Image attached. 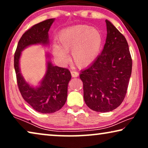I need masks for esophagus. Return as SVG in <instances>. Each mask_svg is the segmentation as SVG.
<instances>
[{"mask_svg": "<svg viewBox=\"0 0 148 148\" xmlns=\"http://www.w3.org/2000/svg\"><path fill=\"white\" fill-rule=\"evenodd\" d=\"M71 73L73 77H77L79 76V73L75 71H71Z\"/></svg>", "mask_w": 148, "mask_h": 148, "instance_id": "34e87169", "label": "esophagus"}]
</instances>
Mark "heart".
<instances>
[{"instance_id": "b5f03b06", "label": "heart", "mask_w": 148, "mask_h": 148, "mask_svg": "<svg viewBox=\"0 0 148 148\" xmlns=\"http://www.w3.org/2000/svg\"><path fill=\"white\" fill-rule=\"evenodd\" d=\"M57 44L52 52L58 61L68 60L67 52L71 50L72 61L79 67L90 64L98 55L102 44L100 32L88 25H76L62 29L57 36Z\"/></svg>"}]
</instances>
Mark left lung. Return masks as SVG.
Segmentation results:
<instances>
[{
  "label": "left lung",
  "instance_id": "8db88e82",
  "mask_svg": "<svg viewBox=\"0 0 148 148\" xmlns=\"http://www.w3.org/2000/svg\"><path fill=\"white\" fill-rule=\"evenodd\" d=\"M106 23V40L101 54L79 75L85 102L90 109L100 112H110L120 106L132 71L125 36L108 20Z\"/></svg>",
  "mask_w": 148,
  "mask_h": 148
}]
</instances>
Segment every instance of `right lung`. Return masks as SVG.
I'll return each instance as SVG.
<instances>
[{"instance_id":"add662e5","label":"right lung","mask_w":148,"mask_h":148,"mask_svg":"<svg viewBox=\"0 0 148 148\" xmlns=\"http://www.w3.org/2000/svg\"><path fill=\"white\" fill-rule=\"evenodd\" d=\"M55 19H49L36 24L23 34L18 42L14 56L17 82L23 98L37 112L48 114L60 110L67 98L68 84L71 75L67 69L54 66L46 53V71L39 86L28 84L21 73L19 60L21 52L28 46L36 44L49 45V31Z\"/></svg>"}]
</instances>
